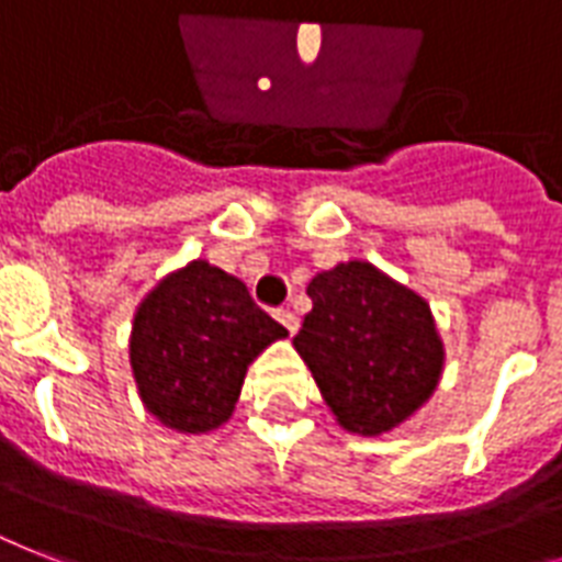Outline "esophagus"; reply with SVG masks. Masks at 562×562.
<instances>
[{"instance_id":"esophagus-1","label":"esophagus","mask_w":562,"mask_h":562,"mask_svg":"<svg viewBox=\"0 0 562 562\" xmlns=\"http://www.w3.org/2000/svg\"><path fill=\"white\" fill-rule=\"evenodd\" d=\"M273 317H277V321H280V324L285 326V329H289L291 335L297 333L300 321H297V315H294V312H291V308H277V312H273Z\"/></svg>"}]
</instances>
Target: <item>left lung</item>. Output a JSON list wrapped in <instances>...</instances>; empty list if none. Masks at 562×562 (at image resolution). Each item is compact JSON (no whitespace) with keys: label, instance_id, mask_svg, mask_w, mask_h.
Instances as JSON below:
<instances>
[{"label":"left lung","instance_id":"left-lung-1","mask_svg":"<svg viewBox=\"0 0 562 562\" xmlns=\"http://www.w3.org/2000/svg\"><path fill=\"white\" fill-rule=\"evenodd\" d=\"M312 312L294 350L347 431H391L435 393L443 341L419 294L370 262H341L308 282Z\"/></svg>","mask_w":562,"mask_h":562}]
</instances>
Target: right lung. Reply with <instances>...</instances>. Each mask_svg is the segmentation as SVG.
<instances>
[{"instance_id":"add662e5","label":"right lung","mask_w":562,"mask_h":562,"mask_svg":"<svg viewBox=\"0 0 562 562\" xmlns=\"http://www.w3.org/2000/svg\"><path fill=\"white\" fill-rule=\"evenodd\" d=\"M285 335L245 282L194 259L157 282L134 315L131 368L145 408L189 435L218 428L236 408L247 364Z\"/></svg>"}]
</instances>
